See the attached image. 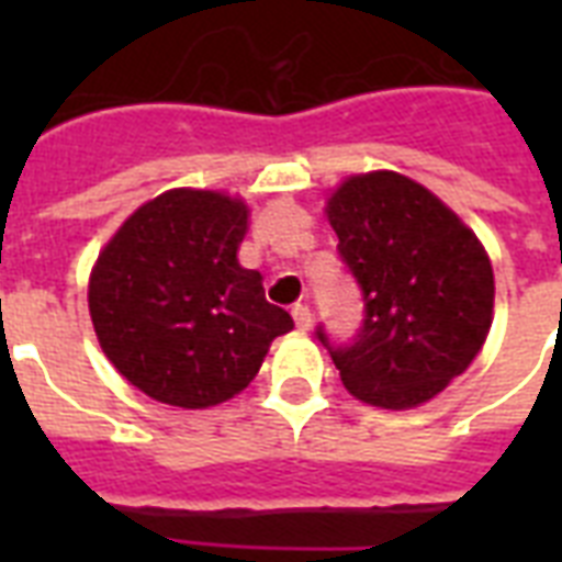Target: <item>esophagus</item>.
<instances>
[{
    "label": "esophagus",
    "instance_id": "esophagus-1",
    "mask_svg": "<svg viewBox=\"0 0 562 562\" xmlns=\"http://www.w3.org/2000/svg\"><path fill=\"white\" fill-rule=\"evenodd\" d=\"M291 317H294L297 329H308V326H312V308H308L306 303H297V306L291 308Z\"/></svg>",
    "mask_w": 562,
    "mask_h": 562
}]
</instances>
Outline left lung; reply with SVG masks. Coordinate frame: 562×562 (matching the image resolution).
I'll use <instances>...</instances> for the list:
<instances>
[{
    "label": "left lung",
    "mask_w": 562,
    "mask_h": 562,
    "mask_svg": "<svg viewBox=\"0 0 562 562\" xmlns=\"http://www.w3.org/2000/svg\"><path fill=\"white\" fill-rule=\"evenodd\" d=\"M338 256L364 300L350 341H317L347 391L379 408L440 393L487 341L493 268L472 229L426 187L396 171L350 178L326 206Z\"/></svg>",
    "instance_id": "8db88e82"
}]
</instances>
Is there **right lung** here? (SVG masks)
<instances>
[{
	"mask_svg": "<svg viewBox=\"0 0 562 562\" xmlns=\"http://www.w3.org/2000/svg\"><path fill=\"white\" fill-rule=\"evenodd\" d=\"M247 206L221 192L171 189L122 224L90 277L104 356L151 400L210 408L254 382L277 335L294 326L265 300L236 250Z\"/></svg>",
	"mask_w": 562,
	"mask_h": 562,
	"instance_id": "1",
	"label": "right lung"
}]
</instances>
